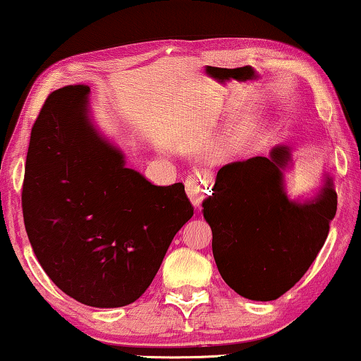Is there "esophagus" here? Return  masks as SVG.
Instances as JSON below:
<instances>
[{
	"label": "esophagus",
	"mask_w": 361,
	"mask_h": 361,
	"mask_svg": "<svg viewBox=\"0 0 361 361\" xmlns=\"http://www.w3.org/2000/svg\"><path fill=\"white\" fill-rule=\"evenodd\" d=\"M213 178L209 175H198L195 178H190L186 180V195H188L190 202L193 203L195 208H202L203 200L209 195V190H212Z\"/></svg>",
	"instance_id": "1"
}]
</instances>
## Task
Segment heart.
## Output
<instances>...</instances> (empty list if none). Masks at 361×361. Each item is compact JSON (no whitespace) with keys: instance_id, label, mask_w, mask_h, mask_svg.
<instances>
[{"instance_id":"heart-1","label":"heart","mask_w":361,"mask_h":361,"mask_svg":"<svg viewBox=\"0 0 361 361\" xmlns=\"http://www.w3.org/2000/svg\"><path fill=\"white\" fill-rule=\"evenodd\" d=\"M258 130L257 126H245L238 128V130L231 131L230 135H226L220 143V152L223 154H233L245 152L246 148L252 147V143L257 138Z\"/></svg>"}]
</instances>
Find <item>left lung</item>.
I'll return each mask as SVG.
<instances>
[{
    "instance_id": "8db88e82",
    "label": "left lung",
    "mask_w": 361,
    "mask_h": 361,
    "mask_svg": "<svg viewBox=\"0 0 361 361\" xmlns=\"http://www.w3.org/2000/svg\"><path fill=\"white\" fill-rule=\"evenodd\" d=\"M291 152L278 145L218 171L203 216L213 233L218 271L236 293L271 302L300 281L314 262L336 213V191L325 176L313 198L291 200L283 171Z\"/></svg>"
}]
</instances>
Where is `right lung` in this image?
<instances>
[{
	"instance_id": "obj_1",
	"label": "right lung",
	"mask_w": 361,
	"mask_h": 361,
	"mask_svg": "<svg viewBox=\"0 0 361 361\" xmlns=\"http://www.w3.org/2000/svg\"><path fill=\"white\" fill-rule=\"evenodd\" d=\"M21 204L44 273L68 296L97 308L136 302L193 216L183 183L157 186L126 168L125 154L91 121L83 85L53 91L41 108Z\"/></svg>"
}]
</instances>
